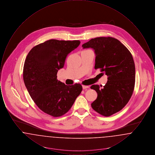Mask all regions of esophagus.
<instances>
[{"instance_id":"34e87169","label":"esophagus","mask_w":155,"mask_h":155,"mask_svg":"<svg viewBox=\"0 0 155 155\" xmlns=\"http://www.w3.org/2000/svg\"><path fill=\"white\" fill-rule=\"evenodd\" d=\"M89 86H87V85H82V88L84 89H85L88 88Z\"/></svg>"}]
</instances>
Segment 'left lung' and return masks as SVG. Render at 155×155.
<instances>
[{
	"label": "left lung",
	"mask_w": 155,
	"mask_h": 155,
	"mask_svg": "<svg viewBox=\"0 0 155 155\" xmlns=\"http://www.w3.org/2000/svg\"><path fill=\"white\" fill-rule=\"evenodd\" d=\"M82 46L95 51V69L108 77L102 88L98 85L91 87L97 94L91 106L103 116H110L121 110L133 95L135 81L133 56L120 41L112 37L93 38Z\"/></svg>",
	"instance_id": "obj_1"
}]
</instances>
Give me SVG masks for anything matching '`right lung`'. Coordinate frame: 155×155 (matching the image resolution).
<instances>
[{
    "instance_id": "obj_1",
    "label": "right lung",
    "mask_w": 155,
    "mask_h": 155,
    "mask_svg": "<svg viewBox=\"0 0 155 155\" xmlns=\"http://www.w3.org/2000/svg\"><path fill=\"white\" fill-rule=\"evenodd\" d=\"M80 41L50 39L34 46L23 68V80L37 106L53 117H60L70 109L82 90L80 84L67 85L57 79L67 55Z\"/></svg>"
}]
</instances>
